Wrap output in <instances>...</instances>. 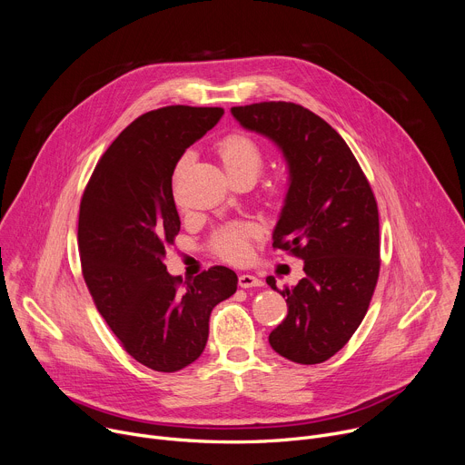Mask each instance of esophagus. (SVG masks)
Masks as SVG:
<instances>
[{
  "label": "esophagus",
  "instance_id": "obj_1",
  "mask_svg": "<svg viewBox=\"0 0 465 465\" xmlns=\"http://www.w3.org/2000/svg\"><path fill=\"white\" fill-rule=\"evenodd\" d=\"M262 282L252 274H241L239 276V287L241 289H250V287H261Z\"/></svg>",
  "mask_w": 465,
  "mask_h": 465
}]
</instances>
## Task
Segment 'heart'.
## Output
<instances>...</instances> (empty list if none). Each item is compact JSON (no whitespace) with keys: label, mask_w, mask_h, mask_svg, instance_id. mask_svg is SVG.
I'll list each match as a JSON object with an SVG mask.
<instances>
[{"label":"heart","mask_w":465,"mask_h":465,"mask_svg":"<svg viewBox=\"0 0 465 465\" xmlns=\"http://www.w3.org/2000/svg\"><path fill=\"white\" fill-rule=\"evenodd\" d=\"M221 163L232 182L248 178L255 180L262 169L264 156L261 147L246 134L235 132L226 136L217 145ZM182 165V163H180ZM255 237V228L250 224H230L221 228L212 239V250L224 261L242 262L250 257L252 239Z\"/></svg>","instance_id":"b5f03b06"}]
</instances>
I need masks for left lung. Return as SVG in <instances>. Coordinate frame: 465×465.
Listing matches in <instances>:
<instances>
[{"label":"left lung","mask_w":465,"mask_h":465,"mask_svg":"<svg viewBox=\"0 0 465 465\" xmlns=\"http://www.w3.org/2000/svg\"><path fill=\"white\" fill-rule=\"evenodd\" d=\"M246 130L272 140L289 165L274 248L303 259L305 278L280 294L287 318L269 342L298 364H320L361 325L379 278V212L373 191L339 132L285 101L233 106ZM267 283L278 291L274 276Z\"/></svg>","instance_id":"1"}]
</instances>
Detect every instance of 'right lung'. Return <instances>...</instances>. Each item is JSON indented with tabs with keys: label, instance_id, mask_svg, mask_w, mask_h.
Instances as JSON below:
<instances>
[{
	"label": "right lung",
	"instance_id": "add662e5",
	"mask_svg": "<svg viewBox=\"0 0 465 465\" xmlns=\"http://www.w3.org/2000/svg\"><path fill=\"white\" fill-rule=\"evenodd\" d=\"M223 108L165 106L132 121L101 156L79 212L83 276L124 351L154 371L203 355L210 314L237 291V274L212 267L182 285L163 264L180 217L173 173Z\"/></svg>",
	"mask_w": 465,
	"mask_h": 465
}]
</instances>
